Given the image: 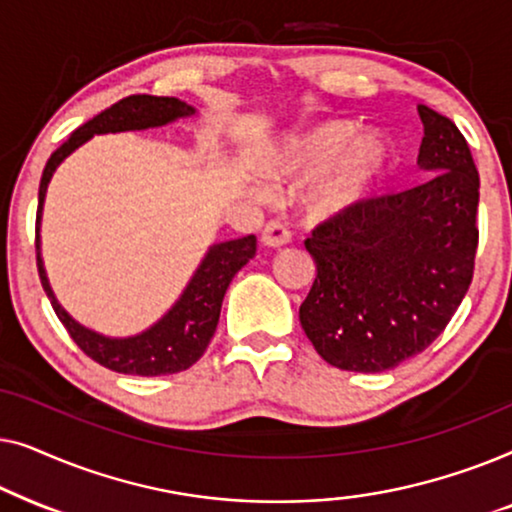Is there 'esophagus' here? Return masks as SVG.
<instances>
[{
    "instance_id": "esophagus-1",
    "label": "esophagus",
    "mask_w": 512,
    "mask_h": 512,
    "mask_svg": "<svg viewBox=\"0 0 512 512\" xmlns=\"http://www.w3.org/2000/svg\"><path fill=\"white\" fill-rule=\"evenodd\" d=\"M261 240L265 247H284V244L291 242V230L282 221H270L265 223Z\"/></svg>"
}]
</instances>
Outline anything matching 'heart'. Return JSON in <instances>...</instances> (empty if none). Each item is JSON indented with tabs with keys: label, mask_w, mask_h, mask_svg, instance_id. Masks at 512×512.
Wrapping results in <instances>:
<instances>
[{
	"label": "heart",
	"mask_w": 512,
	"mask_h": 512,
	"mask_svg": "<svg viewBox=\"0 0 512 512\" xmlns=\"http://www.w3.org/2000/svg\"><path fill=\"white\" fill-rule=\"evenodd\" d=\"M352 121H324L284 137L263 156V172L272 179L314 180L307 207L317 216L347 212L373 191L387 165V142L380 135L356 140Z\"/></svg>",
	"instance_id": "b5f03b06"
}]
</instances>
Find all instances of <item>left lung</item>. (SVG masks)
Masks as SVG:
<instances>
[{
	"label": "left lung",
	"mask_w": 512,
	"mask_h": 512,
	"mask_svg": "<svg viewBox=\"0 0 512 512\" xmlns=\"http://www.w3.org/2000/svg\"><path fill=\"white\" fill-rule=\"evenodd\" d=\"M422 184L361 200L305 240L317 279L300 324L340 370L382 373L424 352L457 312L478 251L480 177L457 125L424 104Z\"/></svg>",
	"instance_id": "obj_1"
}]
</instances>
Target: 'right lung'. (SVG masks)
I'll return each instance as SVG.
<instances>
[{"label":"right lung","instance_id":"1","mask_svg":"<svg viewBox=\"0 0 512 512\" xmlns=\"http://www.w3.org/2000/svg\"><path fill=\"white\" fill-rule=\"evenodd\" d=\"M195 109L188 107L186 102L177 97H156V95H130L123 97L121 102L111 104L102 114L90 118L81 128L72 132V137L53 151L48 158L41 174L39 184V207H37V268L39 279L44 286L48 300H51L55 314L67 328L69 338L81 347V352L100 366L116 370L123 375H139V377H156V375H172L181 370L191 368L195 361L205 354V349L212 340L219 324L221 303L226 296L230 282L256 256V237L247 235L240 240L221 242L209 247L207 256L202 258L200 268L188 286L181 293V298L172 305V310L165 314L158 324H153L149 331L132 335V338H104V335L90 331L81 326L69 314L62 310V305L55 300L51 284H48L44 261H41V242H39V226H41V209H44V198L48 181L53 172L74 149H79L83 142H88L93 135H104V132H125V130H146L167 125L177 118L193 116Z\"/></svg>","mask_w":512,"mask_h":512}]
</instances>
